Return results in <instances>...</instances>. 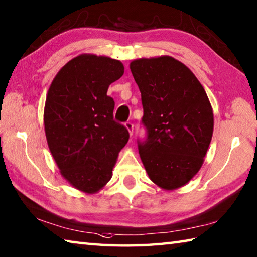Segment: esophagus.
Instances as JSON below:
<instances>
[{
	"instance_id": "esophagus-1",
	"label": "esophagus",
	"mask_w": 257,
	"mask_h": 257,
	"mask_svg": "<svg viewBox=\"0 0 257 257\" xmlns=\"http://www.w3.org/2000/svg\"><path fill=\"white\" fill-rule=\"evenodd\" d=\"M124 125H125V128L128 129L130 136H133V134H134V123L132 122V121H127V122L124 123Z\"/></svg>"
}]
</instances>
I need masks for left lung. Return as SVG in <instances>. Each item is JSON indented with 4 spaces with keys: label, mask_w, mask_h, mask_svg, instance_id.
<instances>
[{
    "label": "left lung",
    "mask_w": 257,
    "mask_h": 257,
    "mask_svg": "<svg viewBox=\"0 0 257 257\" xmlns=\"http://www.w3.org/2000/svg\"><path fill=\"white\" fill-rule=\"evenodd\" d=\"M142 93L146 128L138 151L147 174L165 190L184 185L198 173L213 133L207 93L190 69L169 56L130 64Z\"/></svg>",
    "instance_id": "left-lung-1"
}]
</instances>
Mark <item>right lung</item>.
Listing matches in <instances>:
<instances>
[{"label":"right lung","instance_id":"obj_1","mask_svg":"<svg viewBox=\"0 0 257 257\" xmlns=\"http://www.w3.org/2000/svg\"><path fill=\"white\" fill-rule=\"evenodd\" d=\"M123 72L116 59L80 55L60 69L48 90L44 121L50 153L62 175L83 192H97L108 183L129 139L106 95Z\"/></svg>","mask_w":257,"mask_h":257}]
</instances>
